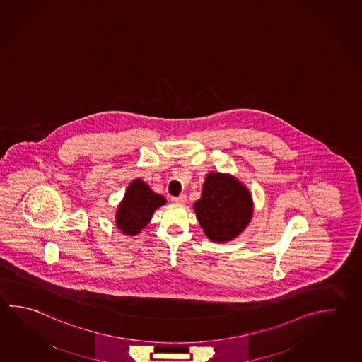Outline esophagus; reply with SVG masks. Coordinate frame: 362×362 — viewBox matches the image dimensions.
<instances>
[{
    "label": "esophagus",
    "mask_w": 362,
    "mask_h": 362,
    "mask_svg": "<svg viewBox=\"0 0 362 362\" xmlns=\"http://www.w3.org/2000/svg\"><path fill=\"white\" fill-rule=\"evenodd\" d=\"M172 202L175 203V204H184L185 203V196L182 194V196L179 197H173Z\"/></svg>",
    "instance_id": "obj_1"
}]
</instances>
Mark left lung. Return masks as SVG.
Listing matches in <instances>:
<instances>
[{"label":"left lung","mask_w":362,"mask_h":362,"mask_svg":"<svg viewBox=\"0 0 362 362\" xmlns=\"http://www.w3.org/2000/svg\"><path fill=\"white\" fill-rule=\"evenodd\" d=\"M253 198L239 179L228 173L206 175L201 198L193 203L197 220L209 240H234L253 217Z\"/></svg>","instance_id":"8db88e82"}]
</instances>
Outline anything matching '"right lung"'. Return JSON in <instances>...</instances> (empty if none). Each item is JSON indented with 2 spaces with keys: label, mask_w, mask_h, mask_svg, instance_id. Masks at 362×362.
<instances>
[{
  "label": "right lung",
  "mask_w": 362,
  "mask_h": 362,
  "mask_svg": "<svg viewBox=\"0 0 362 362\" xmlns=\"http://www.w3.org/2000/svg\"><path fill=\"white\" fill-rule=\"evenodd\" d=\"M165 203V197L155 193L146 182L140 178L134 179L118 204L115 225L122 234L127 236L140 234L142 228H146L147 223L151 221L153 212Z\"/></svg>",
  "instance_id": "obj_1"
}]
</instances>
